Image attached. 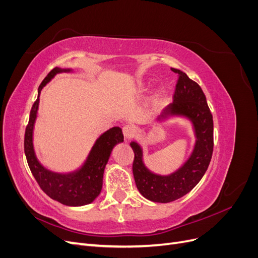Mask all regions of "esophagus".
Masks as SVG:
<instances>
[{
  "label": "esophagus",
  "instance_id": "34e87169",
  "mask_svg": "<svg viewBox=\"0 0 258 258\" xmlns=\"http://www.w3.org/2000/svg\"><path fill=\"white\" fill-rule=\"evenodd\" d=\"M136 132H137V127L135 126V124H124V126L122 127V134L126 140L134 138Z\"/></svg>",
  "mask_w": 258,
  "mask_h": 258
}]
</instances>
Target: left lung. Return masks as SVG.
Segmentation results:
<instances>
[{
	"label": "left lung",
	"mask_w": 258,
	"mask_h": 258,
	"mask_svg": "<svg viewBox=\"0 0 258 258\" xmlns=\"http://www.w3.org/2000/svg\"><path fill=\"white\" fill-rule=\"evenodd\" d=\"M178 75L173 103L163 110L158 120L167 116L182 115L191 120L197 141L192 154L183 167L170 175L152 173L143 163L142 150L136 142L130 145L135 153L132 171L139 191L154 202L174 201L189 192L196 186L210 165L213 153V117L200 86L181 70L171 68Z\"/></svg>",
	"instance_id": "8db88e82"
}]
</instances>
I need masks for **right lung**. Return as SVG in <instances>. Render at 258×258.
<instances>
[{
    "mask_svg": "<svg viewBox=\"0 0 258 258\" xmlns=\"http://www.w3.org/2000/svg\"><path fill=\"white\" fill-rule=\"evenodd\" d=\"M70 69L54 68L45 77L38 87V97L30 112L29 122L25 134V154L29 168L42 190L51 199L62 205L80 207L95 200L102 189L104 168L110 158L113 147L123 141L122 131L114 127L101 136L93 145L84 166L73 173L60 174L45 169L35 157L33 148V127L40 102V93L44 86L57 73L69 72Z\"/></svg>",
    "mask_w": 258,
    "mask_h": 258,
    "instance_id": "right-lung-1",
    "label": "right lung"
}]
</instances>
